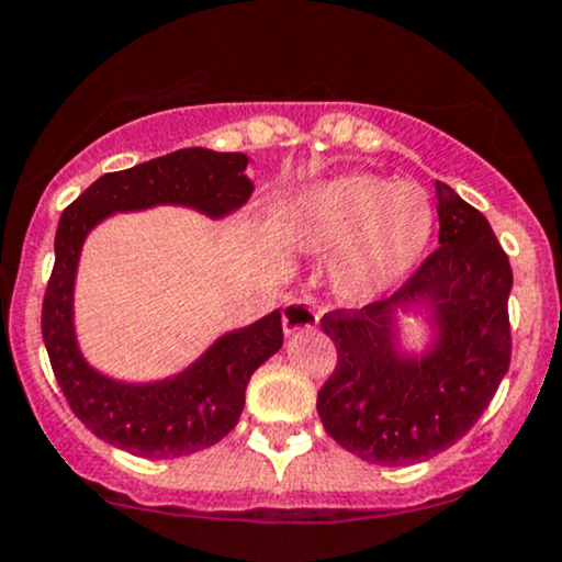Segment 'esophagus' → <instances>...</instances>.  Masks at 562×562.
<instances>
[{"instance_id":"1","label":"esophagus","mask_w":562,"mask_h":562,"mask_svg":"<svg viewBox=\"0 0 562 562\" xmlns=\"http://www.w3.org/2000/svg\"><path fill=\"white\" fill-rule=\"evenodd\" d=\"M319 325V312L314 310L310 301H288L282 306V328H285L288 336L301 330H312Z\"/></svg>"}]
</instances>
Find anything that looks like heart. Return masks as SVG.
<instances>
[{
  "label": "heart",
  "instance_id": "obj_1",
  "mask_svg": "<svg viewBox=\"0 0 562 562\" xmlns=\"http://www.w3.org/2000/svg\"><path fill=\"white\" fill-rule=\"evenodd\" d=\"M437 211L416 181L344 172L304 189L288 211V239L301 256L330 258L328 282L341 304H379L422 267Z\"/></svg>",
  "mask_w": 562,
  "mask_h": 562
}]
</instances>
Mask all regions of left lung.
<instances>
[{"label":"left lung","instance_id":"obj_1","mask_svg":"<svg viewBox=\"0 0 562 562\" xmlns=\"http://www.w3.org/2000/svg\"><path fill=\"white\" fill-rule=\"evenodd\" d=\"M440 248L379 304L336 310L323 330L338 366L317 392L333 440L362 461L408 467L427 461L474 427L509 368L507 301L512 269L485 215L448 183H435ZM405 313L432 336L422 352L402 344Z\"/></svg>","mask_w":562,"mask_h":562}]
</instances>
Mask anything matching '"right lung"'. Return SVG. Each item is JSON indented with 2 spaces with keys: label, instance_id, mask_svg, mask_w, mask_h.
<instances>
[{
  "label": "right lung",
  "instance_id": "add662e5",
  "mask_svg": "<svg viewBox=\"0 0 562 562\" xmlns=\"http://www.w3.org/2000/svg\"><path fill=\"white\" fill-rule=\"evenodd\" d=\"M239 151L181 149L106 172L66 207L55 232V267L42 304V338L74 416L109 446L144 459H178L226 437L245 408L250 375L282 347L280 310L229 330L181 373L159 381L111 379L85 360L74 328V285L88 234L114 213L181 205L218 221L250 200Z\"/></svg>",
  "mask_w": 562,
  "mask_h": 562
}]
</instances>
